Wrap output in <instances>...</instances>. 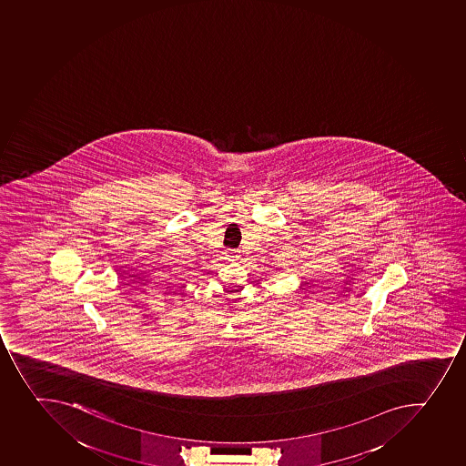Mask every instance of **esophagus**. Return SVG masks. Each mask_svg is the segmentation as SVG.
I'll use <instances>...</instances> for the list:
<instances>
[{"label": "esophagus", "mask_w": 466, "mask_h": 466, "mask_svg": "<svg viewBox=\"0 0 466 466\" xmlns=\"http://www.w3.org/2000/svg\"><path fill=\"white\" fill-rule=\"evenodd\" d=\"M224 254H226L227 260L235 261L239 258V251L238 249H226Z\"/></svg>", "instance_id": "esophagus-1"}]
</instances>
